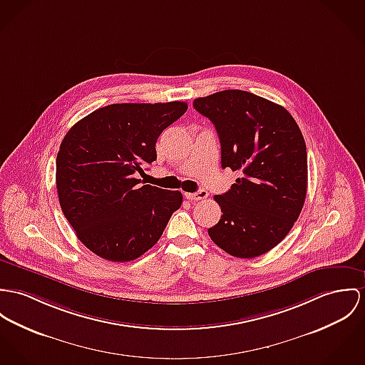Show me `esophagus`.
I'll return each mask as SVG.
<instances>
[{
  "instance_id": "esophagus-1",
  "label": "esophagus",
  "mask_w": 365,
  "mask_h": 365,
  "mask_svg": "<svg viewBox=\"0 0 365 365\" xmlns=\"http://www.w3.org/2000/svg\"><path fill=\"white\" fill-rule=\"evenodd\" d=\"M185 196H186V198L192 200V201H200V200H204V198L208 197V192L204 190V189H200L196 193H186Z\"/></svg>"
}]
</instances>
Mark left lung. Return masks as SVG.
<instances>
[{
  "label": "left lung",
  "mask_w": 365,
  "mask_h": 365,
  "mask_svg": "<svg viewBox=\"0 0 365 365\" xmlns=\"http://www.w3.org/2000/svg\"><path fill=\"white\" fill-rule=\"evenodd\" d=\"M221 141L222 168L242 178L214 197L222 215L211 240L237 258L262 255L286 237L307 193V150L302 130L282 106L245 90L193 101Z\"/></svg>",
  "instance_id": "obj_1"
}]
</instances>
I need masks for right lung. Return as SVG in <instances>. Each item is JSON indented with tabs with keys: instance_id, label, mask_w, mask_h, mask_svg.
<instances>
[{
	"instance_id": "right-lung-1",
	"label": "right lung",
	"mask_w": 365,
	"mask_h": 365,
	"mask_svg": "<svg viewBox=\"0 0 365 365\" xmlns=\"http://www.w3.org/2000/svg\"><path fill=\"white\" fill-rule=\"evenodd\" d=\"M187 110L183 101L111 104L65 135L56 155V192L65 218L90 252L126 262L163 236L183 196L136 175L157 160L155 143Z\"/></svg>"
}]
</instances>
